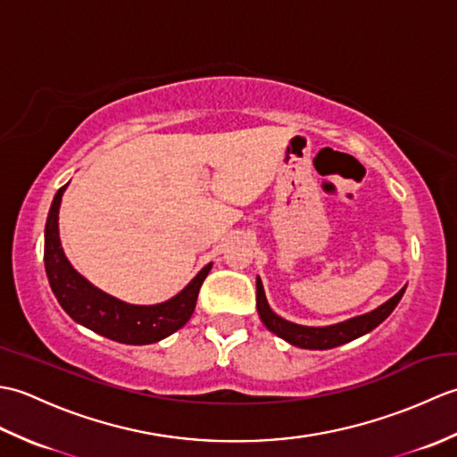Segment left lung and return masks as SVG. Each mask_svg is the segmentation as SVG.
I'll list each match as a JSON object with an SVG mask.
<instances>
[{"mask_svg": "<svg viewBox=\"0 0 457 457\" xmlns=\"http://www.w3.org/2000/svg\"><path fill=\"white\" fill-rule=\"evenodd\" d=\"M404 288L406 287H403L399 293L386 300V303L371 310V312L353 316L349 320H344V322L329 324V326H303V324L288 322V320L280 318L278 314L273 312V310H270L265 296L263 283H261V278L257 277V312H259L261 322L267 326L269 332L283 337L290 345H296L303 349H332L369 334L371 329H375L378 324H381L383 320L389 318V314L403 298Z\"/></svg>", "mask_w": 457, "mask_h": 457, "instance_id": "obj_1", "label": "left lung"}]
</instances>
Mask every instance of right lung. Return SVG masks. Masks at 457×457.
<instances>
[{
	"mask_svg": "<svg viewBox=\"0 0 457 457\" xmlns=\"http://www.w3.org/2000/svg\"><path fill=\"white\" fill-rule=\"evenodd\" d=\"M66 187L68 184L54 194L45 226V270L64 312L92 332L129 345L161 342L180 329L196 308L200 287L208 277L212 263L204 267L177 296L159 304H129L104 293L71 265L61 245L58 210Z\"/></svg>",
	"mask_w": 457,
	"mask_h": 457,
	"instance_id": "add662e5",
	"label": "right lung"
}]
</instances>
